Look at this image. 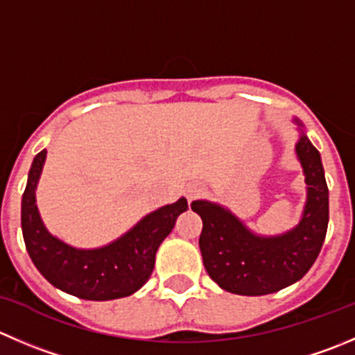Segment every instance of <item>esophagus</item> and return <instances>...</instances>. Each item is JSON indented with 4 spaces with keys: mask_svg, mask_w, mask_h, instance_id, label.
<instances>
[{
    "mask_svg": "<svg viewBox=\"0 0 355 355\" xmlns=\"http://www.w3.org/2000/svg\"><path fill=\"white\" fill-rule=\"evenodd\" d=\"M202 194V187H198V185H192V187L187 189V199L189 201H192V199H196L198 196Z\"/></svg>",
    "mask_w": 355,
    "mask_h": 355,
    "instance_id": "1",
    "label": "esophagus"
}]
</instances>
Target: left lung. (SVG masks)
Here are the masks:
<instances>
[{
    "instance_id": "1",
    "label": "left lung",
    "mask_w": 355,
    "mask_h": 355,
    "mask_svg": "<svg viewBox=\"0 0 355 355\" xmlns=\"http://www.w3.org/2000/svg\"><path fill=\"white\" fill-rule=\"evenodd\" d=\"M297 154L309 185L307 205L297 229L284 236L258 237L222 206L191 205L202 218V263L222 290L248 297L274 293L302 279L318 258L328 230V185L319 150L305 135L298 140Z\"/></svg>"
}]
</instances>
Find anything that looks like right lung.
Here are the masks:
<instances>
[{
    "mask_svg": "<svg viewBox=\"0 0 355 355\" xmlns=\"http://www.w3.org/2000/svg\"><path fill=\"white\" fill-rule=\"evenodd\" d=\"M44 157L46 150L34 157L20 215L24 243L36 269L55 288L85 300H114L135 293L149 281L157 248L187 209V199L156 209L109 246L76 250L50 236L37 213L34 191Z\"/></svg>",
    "mask_w": 355,
    "mask_h": 355,
    "instance_id": "right-lung-1",
    "label": "right lung"
}]
</instances>
